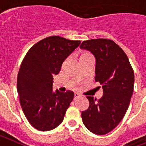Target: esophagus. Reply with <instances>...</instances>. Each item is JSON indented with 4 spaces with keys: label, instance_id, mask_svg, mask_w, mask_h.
<instances>
[{
    "label": "esophagus",
    "instance_id": "1",
    "mask_svg": "<svg viewBox=\"0 0 146 146\" xmlns=\"http://www.w3.org/2000/svg\"><path fill=\"white\" fill-rule=\"evenodd\" d=\"M79 97H80V95L78 94V93H77V92H75V93H74V98H73V99L76 100Z\"/></svg>",
    "mask_w": 146,
    "mask_h": 146
}]
</instances>
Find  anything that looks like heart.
Returning a JSON list of instances; mask_svg holds the SVG:
<instances>
[{"instance_id": "b5f03b06", "label": "heart", "mask_w": 146, "mask_h": 146, "mask_svg": "<svg viewBox=\"0 0 146 146\" xmlns=\"http://www.w3.org/2000/svg\"><path fill=\"white\" fill-rule=\"evenodd\" d=\"M89 55H90V54H83L82 55V56H81V58L84 57V56H89Z\"/></svg>"}]
</instances>
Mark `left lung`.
Returning a JSON list of instances; mask_svg holds the SVG:
<instances>
[{"label": "left lung", "mask_w": 146, "mask_h": 146, "mask_svg": "<svg viewBox=\"0 0 146 146\" xmlns=\"http://www.w3.org/2000/svg\"><path fill=\"white\" fill-rule=\"evenodd\" d=\"M80 48L95 56V80L104 92L98 100L86 96L90 106L82 112V120L89 131L104 135L120 123L127 111L134 90V70L125 52L112 40H85Z\"/></svg>", "instance_id": "left-lung-1"}]
</instances>
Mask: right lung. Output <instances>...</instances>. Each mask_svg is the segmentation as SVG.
I'll return each mask as SVG.
<instances>
[{"instance_id": "add662e5", "label": "right lung", "mask_w": 146, "mask_h": 146, "mask_svg": "<svg viewBox=\"0 0 146 146\" xmlns=\"http://www.w3.org/2000/svg\"><path fill=\"white\" fill-rule=\"evenodd\" d=\"M80 43L48 36L33 45L21 63L17 81L20 103L29 123L39 131L57 127L73 101V91L53 92V76L60 72L63 62Z\"/></svg>"}]
</instances>
